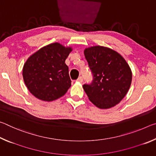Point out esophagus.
Segmentation results:
<instances>
[{"mask_svg": "<svg viewBox=\"0 0 156 156\" xmlns=\"http://www.w3.org/2000/svg\"><path fill=\"white\" fill-rule=\"evenodd\" d=\"M77 82H79V83H82V82L83 81V78L82 77V76H80V77H79L78 79H77V80H76Z\"/></svg>", "mask_w": 156, "mask_h": 156, "instance_id": "obj_1", "label": "esophagus"}]
</instances>
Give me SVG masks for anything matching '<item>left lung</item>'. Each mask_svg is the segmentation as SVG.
I'll return each instance as SVG.
<instances>
[{"instance_id": "8db88e82", "label": "left lung", "mask_w": 156, "mask_h": 156, "mask_svg": "<svg viewBox=\"0 0 156 156\" xmlns=\"http://www.w3.org/2000/svg\"><path fill=\"white\" fill-rule=\"evenodd\" d=\"M94 76L83 89L95 106L106 109L115 106L127 94L132 80L131 68L125 58L109 47L93 46L84 50Z\"/></svg>"}]
</instances>
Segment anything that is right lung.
Here are the masks:
<instances>
[{
	"label": "right lung",
	"instance_id": "1",
	"mask_svg": "<svg viewBox=\"0 0 156 156\" xmlns=\"http://www.w3.org/2000/svg\"><path fill=\"white\" fill-rule=\"evenodd\" d=\"M72 51L71 47L54 43L28 58L23 68V77L31 94L51 102L67 93L72 81L65 60Z\"/></svg>",
	"mask_w": 156,
	"mask_h": 156
}]
</instances>
